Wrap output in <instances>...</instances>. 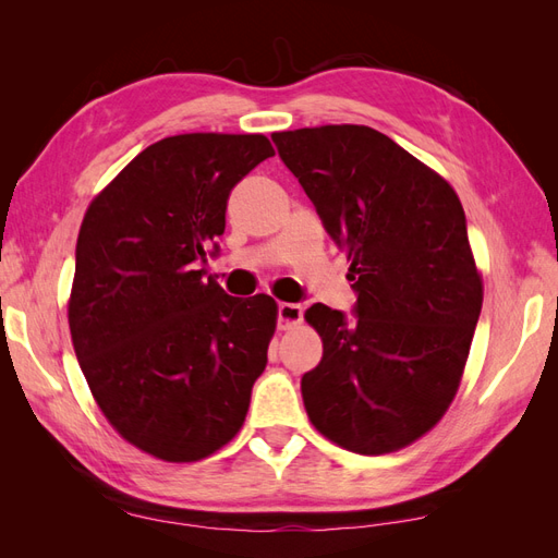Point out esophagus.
<instances>
[{"instance_id":"34e87169","label":"esophagus","mask_w":558,"mask_h":558,"mask_svg":"<svg viewBox=\"0 0 558 558\" xmlns=\"http://www.w3.org/2000/svg\"><path fill=\"white\" fill-rule=\"evenodd\" d=\"M302 314H305V310H302L300 305H293V302H279V307H277V324H279L281 330H286V328H291V326L300 324Z\"/></svg>"}]
</instances>
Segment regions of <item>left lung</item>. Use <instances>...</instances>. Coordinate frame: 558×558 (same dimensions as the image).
Here are the masks:
<instances>
[{
    "instance_id": "left-lung-1",
    "label": "left lung",
    "mask_w": 558,
    "mask_h": 558,
    "mask_svg": "<svg viewBox=\"0 0 558 558\" xmlns=\"http://www.w3.org/2000/svg\"><path fill=\"white\" fill-rule=\"evenodd\" d=\"M279 158L347 253L353 314L312 305L324 359L300 381L312 424L356 453L414 442L447 412L482 312L459 195L365 125L275 132Z\"/></svg>"
}]
</instances>
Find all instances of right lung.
<instances>
[{
	"mask_svg": "<svg viewBox=\"0 0 558 558\" xmlns=\"http://www.w3.org/2000/svg\"><path fill=\"white\" fill-rule=\"evenodd\" d=\"M275 156L263 134H177L144 148L83 218L70 300L78 365L109 424L162 461L228 445L277 326L269 295L205 277L230 191Z\"/></svg>",
	"mask_w": 558,
	"mask_h": 558,
	"instance_id": "1",
	"label": "right lung"
}]
</instances>
